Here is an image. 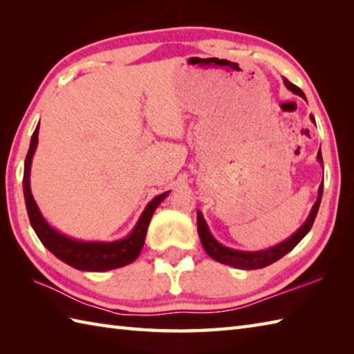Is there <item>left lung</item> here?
<instances>
[{
    "label": "left lung",
    "instance_id": "left-lung-1",
    "mask_svg": "<svg viewBox=\"0 0 354 354\" xmlns=\"http://www.w3.org/2000/svg\"><path fill=\"white\" fill-rule=\"evenodd\" d=\"M286 88L292 91L293 94H297L299 97H303L306 100L304 93L299 89L298 86H295L288 79H283ZM307 102V100H306ZM310 120L315 123L313 115H310ZM318 162L322 165V155H321V149L318 150L317 155ZM322 189H324V184L319 185L318 189V198L317 202H315L309 216H307L306 222L299 227L290 237H288L283 242L277 243L274 246H269L266 250H259V251H240V250H232V248H228L222 245L219 240H216V237L212 234V231L208 228V223L204 219V214H202L198 209V234L201 239V243L204 246L205 252L212 257L213 260L223 263V265H228L232 268L237 269H261L266 268L269 265H272L277 260H280L281 257H284L286 254L290 252L293 248H295L301 240L304 239V236L307 232L310 231L315 217H317V213L319 209V204H321V198H322Z\"/></svg>",
    "mask_w": 354,
    "mask_h": 354
}]
</instances>
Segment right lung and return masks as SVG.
<instances>
[{
	"instance_id": "1",
	"label": "right lung",
	"mask_w": 354,
	"mask_h": 354,
	"mask_svg": "<svg viewBox=\"0 0 354 354\" xmlns=\"http://www.w3.org/2000/svg\"><path fill=\"white\" fill-rule=\"evenodd\" d=\"M37 135H39V124L36 126L32 140H30V147L24 162L22 189H24L26 208L30 223H32V228L35 230L36 236L39 237L42 245L66 265L79 270H86V272H104V270L122 268L137 260L142 250V245H145L150 219H152L158 205L169 196L170 192L158 194L150 201L145 212L138 217L132 231L123 239L112 240V242H102V240H79L66 236L47 222L36 204L32 189H30V170H32L33 155L37 147Z\"/></svg>"
}]
</instances>
